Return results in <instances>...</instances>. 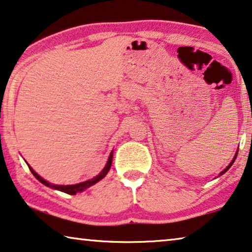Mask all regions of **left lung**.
<instances>
[{
  "instance_id": "8db88e82",
  "label": "left lung",
  "mask_w": 252,
  "mask_h": 252,
  "mask_svg": "<svg viewBox=\"0 0 252 252\" xmlns=\"http://www.w3.org/2000/svg\"><path fill=\"white\" fill-rule=\"evenodd\" d=\"M236 155H238V152H236V154H235V156H234V158H233V159H232V162L230 163V165H228V166H227L226 168H225V170H223L222 172H220V175H223V174L225 173V172H226V171L228 170V168H230V167L232 166V164H233V163H234V160H235V158H236Z\"/></svg>"
}]
</instances>
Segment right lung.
I'll list each match as a JSON object with an SVG mask.
<instances>
[{"mask_svg": "<svg viewBox=\"0 0 252 252\" xmlns=\"http://www.w3.org/2000/svg\"><path fill=\"white\" fill-rule=\"evenodd\" d=\"M112 159H113V152H111L110 154V157H108L107 159V163L106 165H105V167L103 168V171L100 172V173L95 176V178H93L92 180H88V181H85V182H81V183H78V185H72V186H58V185H51L50 182H47L46 180H44L42 176H39L38 174L36 173L35 171L32 170V167H30V165H28L29 170L33 174V176L38 180L39 182H42L44 186L46 187H50L52 188V189H55V190H59V191H62V192H65L67 194H76L77 192H81V191H84L87 189V188L92 187L93 185H95V183H97L98 181H100L103 178H105V175H106L108 173V171H110L111 168V165H112Z\"/></svg>", "mask_w": 252, "mask_h": 252, "instance_id": "1", "label": "right lung"}]
</instances>
